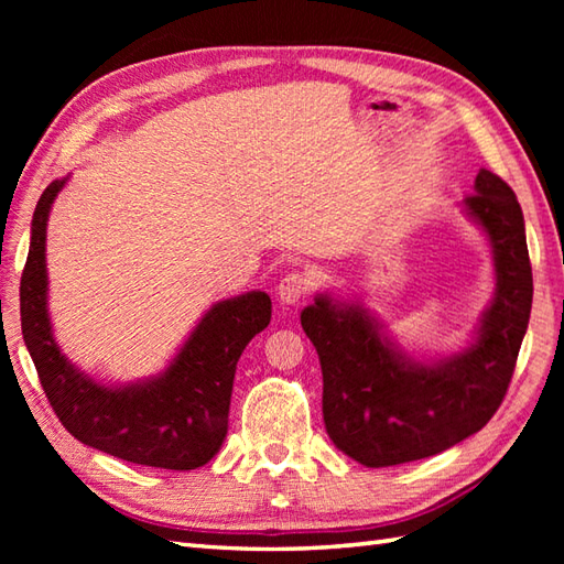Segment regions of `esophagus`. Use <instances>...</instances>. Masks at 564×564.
<instances>
[{
    "mask_svg": "<svg viewBox=\"0 0 564 564\" xmlns=\"http://www.w3.org/2000/svg\"><path fill=\"white\" fill-rule=\"evenodd\" d=\"M310 285L313 283H310V279L303 273H285L281 283L275 285V295H279L281 305H295L310 293Z\"/></svg>",
    "mask_w": 564,
    "mask_h": 564,
    "instance_id": "esophagus-1",
    "label": "esophagus"
}]
</instances>
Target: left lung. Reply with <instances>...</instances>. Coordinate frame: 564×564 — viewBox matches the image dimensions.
<instances>
[{
    "label": "left lung",
    "mask_w": 564,
    "mask_h": 564,
    "mask_svg": "<svg viewBox=\"0 0 564 564\" xmlns=\"http://www.w3.org/2000/svg\"><path fill=\"white\" fill-rule=\"evenodd\" d=\"M460 208L485 232L495 261V297L460 351L414 358L361 297L317 293L301 313L322 366L327 434L366 467L455 446L477 434L507 394L533 303L523 213L511 186L489 170L477 174Z\"/></svg>",
    "instance_id": "8db88e82"
}]
</instances>
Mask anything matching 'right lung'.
<instances>
[{
    "label": "right lung",
    "instance_id": "1",
    "mask_svg": "<svg viewBox=\"0 0 564 564\" xmlns=\"http://www.w3.org/2000/svg\"><path fill=\"white\" fill-rule=\"evenodd\" d=\"M69 176L43 191L21 275V332L59 422L77 441L116 458L196 470L227 436L232 380L245 346L271 322V297L249 291L213 303L158 376L99 382L59 351L47 313V218Z\"/></svg>",
    "mask_w": 564,
    "mask_h": 564
}]
</instances>
